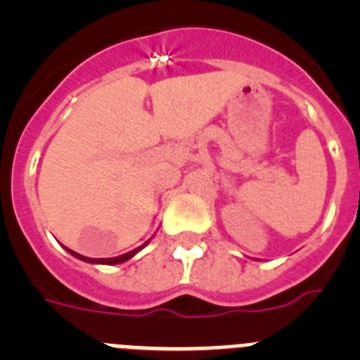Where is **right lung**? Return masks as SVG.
I'll return each mask as SVG.
<instances>
[{
	"label": "right lung",
	"instance_id": "add662e5",
	"mask_svg": "<svg viewBox=\"0 0 360 360\" xmlns=\"http://www.w3.org/2000/svg\"><path fill=\"white\" fill-rule=\"evenodd\" d=\"M144 245H148V241H146ZM144 245H142V247H144ZM142 247H139V249L131 250V252L122 254V256H117V257H101V259H97V257H86V256H82V254L73 252L72 249H66V250H68V252L72 254V256H75V257H79V259H82V262H88V263H104V265H117V263H122V262H126V259H129V257H131V256H135V254L139 252V250H141Z\"/></svg>",
	"mask_w": 360,
	"mask_h": 360
}]
</instances>
